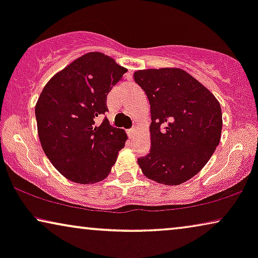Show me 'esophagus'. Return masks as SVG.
<instances>
[{
	"instance_id": "1",
	"label": "esophagus",
	"mask_w": 258,
	"mask_h": 258,
	"mask_svg": "<svg viewBox=\"0 0 258 258\" xmlns=\"http://www.w3.org/2000/svg\"><path fill=\"white\" fill-rule=\"evenodd\" d=\"M135 134H136V129L135 128H132V129L128 130L129 137H134V136H135Z\"/></svg>"
}]
</instances>
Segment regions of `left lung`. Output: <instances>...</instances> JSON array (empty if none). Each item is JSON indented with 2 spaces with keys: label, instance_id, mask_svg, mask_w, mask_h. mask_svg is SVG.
<instances>
[{
  "label": "left lung",
  "instance_id": "left-lung-1",
  "mask_svg": "<svg viewBox=\"0 0 258 258\" xmlns=\"http://www.w3.org/2000/svg\"><path fill=\"white\" fill-rule=\"evenodd\" d=\"M150 103L149 154L139 158L148 178L177 185L199 174L218 146L222 110L216 97L177 68L134 74Z\"/></svg>",
  "mask_w": 258,
  "mask_h": 258
}]
</instances>
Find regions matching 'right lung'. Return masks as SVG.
<instances>
[{"mask_svg": "<svg viewBox=\"0 0 258 258\" xmlns=\"http://www.w3.org/2000/svg\"><path fill=\"white\" fill-rule=\"evenodd\" d=\"M126 69L102 52H88L56 74L42 90L35 115L42 149L70 181L104 179L128 137L107 118V95Z\"/></svg>", "mask_w": 258, "mask_h": 258, "instance_id": "obj_1", "label": "right lung"}]
</instances>
